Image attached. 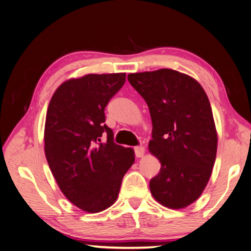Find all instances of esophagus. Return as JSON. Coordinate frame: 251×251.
Masks as SVG:
<instances>
[{
	"label": "esophagus",
	"instance_id": "34e87169",
	"mask_svg": "<svg viewBox=\"0 0 251 251\" xmlns=\"http://www.w3.org/2000/svg\"><path fill=\"white\" fill-rule=\"evenodd\" d=\"M134 151H135L136 157H139V158L143 157L144 154H145V149L143 148V146H135Z\"/></svg>",
	"mask_w": 251,
	"mask_h": 251
}]
</instances>
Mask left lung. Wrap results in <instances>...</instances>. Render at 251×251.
<instances>
[{"label": "left lung", "mask_w": 251, "mask_h": 251, "mask_svg": "<svg viewBox=\"0 0 251 251\" xmlns=\"http://www.w3.org/2000/svg\"><path fill=\"white\" fill-rule=\"evenodd\" d=\"M127 79L152 118L149 151L160 172L151 179V193L168 209H184L199 199L215 163L217 132L209 98L197 79L172 69L130 73Z\"/></svg>", "instance_id": "1"}]
</instances>
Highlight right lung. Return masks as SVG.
<instances>
[{
	"label": "right lung",
	"mask_w": 251,
	"mask_h": 251,
	"mask_svg": "<svg viewBox=\"0 0 251 251\" xmlns=\"http://www.w3.org/2000/svg\"><path fill=\"white\" fill-rule=\"evenodd\" d=\"M125 82L126 73L70 78L55 89L47 110V162L67 199L87 213L116 202L135 159L133 149L113 143L112 130L103 125L105 107Z\"/></svg>",
	"instance_id": "1"
}]
</instances>
